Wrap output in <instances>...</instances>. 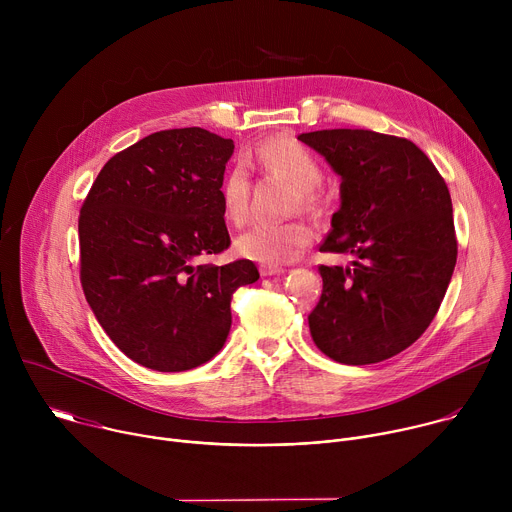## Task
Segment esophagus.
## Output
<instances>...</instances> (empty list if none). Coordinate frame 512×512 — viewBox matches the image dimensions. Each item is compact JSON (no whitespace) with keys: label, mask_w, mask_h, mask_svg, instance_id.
I'll list each match as a JSON object with an SVG mask.
<instances>
[{"label":"esophagus","mask_w":512,"mask_h":512,"mask_svg":"<svg viewBox=\"0 0 512 512\" xmlns=\"http://www.w3.org/2000/svg\"><path fill=\"white\" fill-rule=\"evenodd\" d=\"M259 273L263 277H271V275H279V273H285L283 267H277V265H261L259 267Z\"/></svg>","instance_id":"obj_1"}]
</instances>
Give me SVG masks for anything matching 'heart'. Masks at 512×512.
<instances>
[{
  "mask_svg": "<svg viewBox=\"0 0 512 512\" xmlns=\"http://www.w3.org/2000/svg\"><path fill=\"white\" fill-rule=\"evenodd\" d=\"M245 162L285 178L300 190L304 206L318 204L316 188L324 172L316 156L289 137H269L245 152ZM221 200L227 218L241 225L249 214V172L243 164L231 168L221 186ZM314 231L300 221L294 223H255L235 243L239 255L263 265L289 263L302 255L312 243Z\"/></svg>",
  "mask_w": 512,
  "mask_h": 512,
  "instance_id": "b5f03b06",
  "label": "heart"
}]
</instances>
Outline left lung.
Here are the masks:
<instances>
[{"label": "left lung", "mask_w": 512, "mask_h": 512, "mask_svg": "<svg viewBox=\"0 0 512 512\" xmlns=\"http://www.w3.org/2000/svg\"><path fill=\"white\" fill-rule=\"evenodd\" d=\"M298 139L342 178L320 251L354 255L352 267H318L312 338L342 364L387 360L427 330L446 296L458 257L450 190L405 137L322 129Z\"/></svg>", "instance_id": "left-lung-1"}]
</instances>
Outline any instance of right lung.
Wrapping results in <instances>:
<instances>
[{"label":"right lung","mask_w":512,"mask_h":512,"mask_svg":"<svg viewBox=\"0 0 512 512\" xmlns=\"http://www.w3.org/2000/svg\"><path fill=\"white\" fill-rule=\"evenodd\" d=\"M235 150L200 127L152 133L115 154L79 216L85 298L115 346L145 369L180 373L223 348L231 300L253 261L202 263L231 245L221 186Z\"/></svg>","instance_id":"1"}]
</instances>
